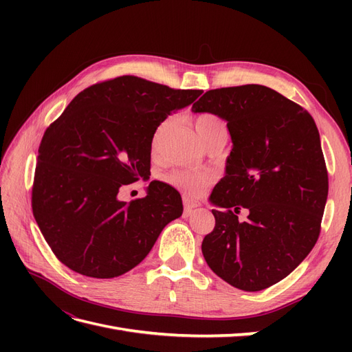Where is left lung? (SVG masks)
Returning <instances> with one entry per match:
<instances>
[{
    "label": "left lung",
    "mask_w": 352,
    "mask_h": 352,
    "mask_svg": "<svg viewBox=\"0 0 352 352\" xmlns=\"http://www.w3.org/2000/svg\"><path fill=\"white\" fill-rule=\"evenodd\" d=\"M179 109L177 91L120 76L78 94L50 124L39 145L32 208L69 269L97 279L122 276L182 214L180 195L168 185L150 184L135 199L117 198L123 185L150 179L154 133Z\"/></svg>",
    "instance_id": "1"
}]
</instances>
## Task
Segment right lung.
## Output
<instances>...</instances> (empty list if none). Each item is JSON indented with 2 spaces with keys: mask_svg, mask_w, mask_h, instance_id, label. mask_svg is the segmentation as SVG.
<instances>
[{
  "mask_svg": "<svg viewBox=\"0 0 352 352\" xmlns=\"http://www.w3.org/2000/svg\"><path fill=\"white\" fill-rule=\"evenodd\" d=\"M207 111L228 123L232 151L202 255L229 285L261 291L292 273L320 233L329 190L320 135L302 107L263 85L210 91Z\"/></svg>",
  "mask_w": 352,
  "mask_h": 352,
  "instance_id": "add662e5",
  "label": "right lung"
}]
</instances>
